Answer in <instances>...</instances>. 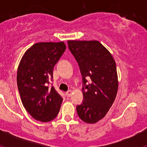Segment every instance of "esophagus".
<instances>
[{
  "mask_svg": "<svg viewBox=\"0 0 147 147\" xmlns=\"http://www.w3.org/2000/svg\"><path fill=\"white\" fill-rule=\"evenodd\" d=\"M71 94H72V91L71 90H67L65 93V96L67 97H70L71 96Z\"/></svg>",
  "mask_w": 147,
  "mask_h": 147,
  "instance_id": "1",
  "label": "esophagus"
}]
</instances>
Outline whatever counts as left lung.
I'll list each match as a JSON object with an SVG mask.
<instances>
[{"mask_svg": "<svg viewBox=\"0 0 147 147\" xmlns=\"http://www.w3.org/2000/svg\"><path fill=\"white\" fill-rule=\"evenodd\" d=\"M67 45L82 76L83 101L76 112L83 121L94 124L105 117L117 94L115 62L98 41L68 40Z\"/></svg>", "mask_w": 147, "mask_h": 147, "instance_id": "1", "label": "left lung"}]
</instances>
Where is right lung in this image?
<instances>
[{
  "mask_svg": "<svg viewBox=\"0 0 147 147\" xmlns=\"http://www.w3.org/2000/svg\"><path fill=\"white\" fill-rule=\"evenodd\" d=\"M65 49L63 42L35 43L20 60L17 75L18 90L25 109L36 120L51 121L59 113L63 99L50 82L54 65Z\"/></svg>",
  "mask_w": 147,
  "mask_h": 147,
  "instance_id": "right-lung-1",
  "label": "right lung"
}]
</instances>
